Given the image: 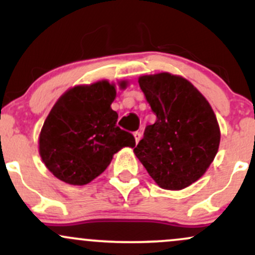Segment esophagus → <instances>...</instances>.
I'll return each mask as SVG.
<instances>
[{"mask_svg": "<svg viewBox=\"0 0 255 255\" xmlns=\"http://www.w3.org/2000/svg\"><path fill=\"white\" fill-rule=\"evenodd\" d=\"M133 135H134V139H135V142L137 144V142H139V140L141 139V133H140V131H134Z\"/></svg>", "mask_w": 255, "mask_h": 255, "instance_id": "1", "label": "esophagus"}]
</instances>
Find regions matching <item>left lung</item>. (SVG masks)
Here are the masks:
<instances>
[{
    "instance_id": "obj_1",
    "label": "left lung",
    "mask_w": 255,
    "mask_h": 255,
    "mask_svg": "<svg viewBox=\"0 0 255 255\" xmlns=\"http://www.w3.org/2000/svg\"><path fill=\"white\" fill-rule=\"evenodd\" d=\"M157 120L134 153L159 187L178 191L199 180L218 151L221 131L211 105L186 79L160 73L139 78Z\"/></svg>"
}]
</instances>
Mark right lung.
Returning <instances> with one entry per match:
<instances>
[{
	"instance_id": "obj_1",
	"label": "right lung",
	"mask_w": 255,
	"mask_h": 255,
	"mask_svg": "<svg viewBox=\"0 0 255 255\" xmlns=\"http://www.w3.org/2000/svg\"><path fill=\"white\" fill-rule=\"evenodd\" d=\"M115 97L114 85L99 81L67 91L54 105L40 131L39 153L58 180L89 183L108 168L114 153L135 146L133 134L116 125L119 115L110 107Z\"/></svg>"
}]
</instances>
